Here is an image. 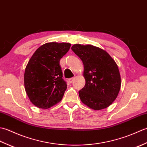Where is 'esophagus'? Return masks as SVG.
<instances>
[{"label":"esophagus","instance_id":"34e87169","mask_svg":"<svg viewBox=\"0 0 147 147\" xmlns=\"http://www.w3.org/2000/svg\"><path fill=\"white\" fill-rule=\"evenodd\" d=\"M74 78H75L74 77H73V78H69L68 80V81H69V82L70 83H73V80H74Z\"/></svg>","mask_w":147,"mask_h":147}]
</instances>
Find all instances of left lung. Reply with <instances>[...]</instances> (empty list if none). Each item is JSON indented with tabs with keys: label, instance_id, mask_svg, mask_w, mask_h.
I'll list each match as a JSON object with an SVG mask.
<instances>
[{
	"label": "left lung",
	"instance_id": "8db88e82",
	"mask_svg": "<svg viewBox=\"0 0 147 147\" xmlns=\"http://www.w3.org/2000/svg\"><path fill=\"white\" fill-rule=\"evenodd\" d=\"M71 49L84 65L86 83L79 91L81 100L94 110L107 108L117 98L121 88L117 65L107 52L96 47L74 44Z\"/></svg>",
	"mask_w": 147,
	"mask_h": 147
}]
</instances>
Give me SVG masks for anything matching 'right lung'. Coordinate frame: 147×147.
<instances>
[{"label":"right lung","instance_id":"right-lung-1","mask_svg":"<svg viewBox=\"0 0 147 147\" xmlns=\"http://www.w3.org/2000/svg\"><path fill=\"white\" fill-rule=\"evenodd\" d=\"M69 43H47L40 46L28 63L24 88L33 105L49 109L60 102L67 88L60 60L70 49Z\"/></svg>","mask_w":147,"mask_h":147}]
</instances>
